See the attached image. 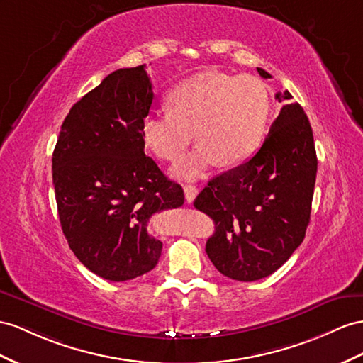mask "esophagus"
Returning <instances> with one entry per match:
<instances>
[{"label": "esophagus", "instance_id": "34e87169", "mask_svg": "<svg viewBox=\"0 0 363 363\" xmlns=\"http://www.w3.org/2000/svg\"><path fill=\"white\" fill-rule=\"evenodd\" d=\"M184 193H185V199H187V202L190 203L194 201V198H196L198 189L191 184H187V185H184Z\"/></svg>", "mask_w": 363, "mask_h": 363}]
</instances>
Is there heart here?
Listing matches in <instances>:
<instances>
[{
	"label": "heart",
	"mask_w": 363,
	"mask_h": 363,
	"mask_svg": "<svg viewBox=\"0 0 363 363\" xmlns=\"http://www.w3.org/2000/svg\"><path fill=\"white\" fill-rule=\"evenodd\" d=\"M170 111H147L141 121L144 145L161 160L174 161L193 139L199 144L174 165L173 173L196 178L219 160L231 165L248 160L262 144L272 98L255 77L202 72L167 96Z\"/></svg>",
	"instance_id": "1"
}]
</instances>
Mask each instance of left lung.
<instances>
[{"label":"left lung","mask_w":363,"mask_h":363,"mask_svg":"<svg viewBox=\"0 0 363 363\" xmlns=\"http://www.w3.org/2000/svg\"><path fill=\"white\" fill-rule=\"evenodd\" d=\"M262 78H272L257 67ZM279 101L291 99L279 91ZM318 157L303 108H281L257 153L213 178L194 207L215 220L206 252L218 270L253 282L274 273L302 244L310 224Z\"/></svg>","instance_id":"obj_1"}]
</instances>
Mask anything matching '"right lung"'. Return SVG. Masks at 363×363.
<instances>
[{"mask_svg": "<svg viewBox=\"0 0 363 363\" xmlns=\"http://www.w3.org/2000/svg\"><path fill=\"white\" fill-rule=\"evenodd\" d=\"M153 96L145 64L115 70L70 108L53 150L62 233L79 262L107 281L153 270L162 242L148 235V219L184 203L181 185L144 153L141 121Z\"/></svg>", "mask_w": 363, "mask_h": 363, "instance_id": "add662e5", "label": "right lung"}]
</instances>
